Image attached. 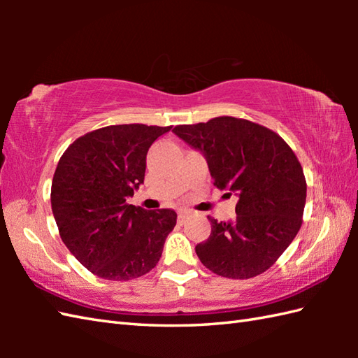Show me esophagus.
<instances>
[{
	"instance_id": "obj_1",
	"label": "esophagus",
	"mask_w": 358,
	"mask_h": 358,
	"mask_svg": "<svg viewBox=\"0 0 358 358\" xmlns=\"http://www.w3.org/2000/svg\"><path fill=\"white\" fill-rule=\"evenodd\" d=\"M187 215H189V210H186V209L178 210V222H180V223L183 222V220H185Z\"/></svg>"
}]
</instances>
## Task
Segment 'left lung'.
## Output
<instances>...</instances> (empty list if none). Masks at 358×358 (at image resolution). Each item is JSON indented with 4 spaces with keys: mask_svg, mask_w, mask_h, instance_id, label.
Listing matches in <instances>:
<instances>
[{
    "mask_svg": "<svg viewBox=\"0 0 358 358\" xmlns=\"http://www.w3.org/2000/svg\"><path fill=\"white\" fill-rule=\"evenodd\" d=\"M172 132L204 155L214 186L238 196L234 220L208 217L209 238L195 246L200 262L226 278L260 275L301 226L306 180L292 149L271 129L234 117Z\"/></svg>",
    "mask_w": 358,
    "mask_h": 358,
    "instance_id": "obj_1",
    "label": "left lung"
}]
</instances>
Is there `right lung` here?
<instances>
[{
    "label": "right lung",
    "instance_id": "add662e5",
    "mask_svg": "<svg viewBox=\"0 0 358 358\" xmlns=\"http://www.w3.org/2000/svg\"><path fill=\"white\" fill-rule=\"evenodd\" d=\"M172 126L118 124L75 140L53 173L50 203L71 254L95 275L126 281L157 266L177 224L172 209L127 204L140 187L146 155Z\"/></svg>",
    "mask_w": 358,
    "mask_h": 358
}]
</instances>
